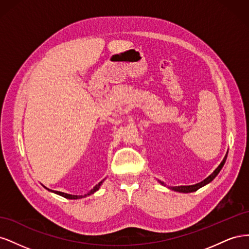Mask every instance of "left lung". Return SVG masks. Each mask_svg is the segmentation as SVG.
I'll return each mask as SVG.
<instances>
[{
    "label": "left lung",
    "instance_id": "1",
    "mask_svg": "<svg viewBox=\"0 0 249 249\" xmlns=\"http://www.w3.org/2000/svg\"><path fill=\"white\" fill-rule=\"evenodd\" d=\"M227 158H228V153H227V155L224 156L222 162L219 164V166H218L212 173H211V175L207 178L201 180V182L195 184V185H189V186H175V187L168 186V188H169L170 190H173V191H176V192H180V193H191V192L197 191L198 189H200L201 187L210 184L218 176V173L220 172V170L222 169L225 161H227ZM158 182H159L162 186H166V184H165L164 182H162V180H160V179H158Z\"/></svg>",
    "mask_w": 249,
    "mask_h": 249
}]
</instances>
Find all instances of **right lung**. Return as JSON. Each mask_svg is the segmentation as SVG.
Here are the masks:
<instances>
[{
	"mask_svg": "<svg viewBox=\"0 0 249 249\" xmlns=\"http://www.w3.org/2000/svg\"><path fill=\"white\" fill-rule=\"evenodd\" d=\"M104 180H105V178H104L103 180H101V182H100L99 184L95 185V186L93 187V189H91L88 193H86V194H84V195H72V194H67V193H64V192H60V191L50 190V189H48V188H47V189H48L49 191H51V192H54V193L60 195V196H63V197H65V198H67V199H80V198H84V197H86V196H89V195H91V194H93L94 192H96V191L99 190L100 188H101L102 184L104 183ZM43 187H44V186H43ZM44 188H46V187H44Z\"/></svg>",
	"mask_w": 249,
	"mask_h": 249,
	"instance_id": "obj_1",
	"label": "right lung"
}]
</instances>
